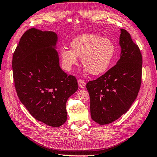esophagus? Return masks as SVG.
<instances>
[{"label":"esophagus","mask_w":157,"mask_h":157,"mask_svg":"<svg viewBox=\"0 0 157 157\" xmlns=\"http://www.w3.org/2000/svg\"><path fill=\"white\" fill-rule=\"evenodd\" d=\"M78 85L80 88H84L86 87V82H85L82 79H78Z\"/></svg>","instance_id":"34e87169"}]
</instances>
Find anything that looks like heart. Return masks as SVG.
Segmentation results:
<instances>
[{
  "mask_svg": "<svg viewBox=\"0 0 157 157\" xmlns=\"http://www.w3.org/2000/svg\"><path fill=\"white\" fill-rule=\"evenodd\" d=\"M116 45L111 39L95 34H83L74 39L70 49L62 48L60 58L62 66L70 70L78 63V56L82 57V64L91 75L102 74L109 68L114 56Z\"/></svg>",
  "mask_w": 157,
  "mask_h": 157,
  "instance_id": "1",
  "label": "heart"
}]
</instances>
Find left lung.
Returning <instances> with one entry per match:
<instances>
[{
  "instance_id": "obj_1",
  "label": "left lung",
  "mask_w": 157,
  "mask_h": 157,
  "mask_svg": "<svg viewBox=\"0 0 157 157\" xmlns=\"http://www.w3.org/2000/svg\"><path fill=\"white\" fill-rule=\"evenodd\" d=\"M120 59L101 77L89 82L91 118L101 125L118 119L129 109L141 83L142 55L126 30L120 29Z\"/></svg>"
}]
</instances>
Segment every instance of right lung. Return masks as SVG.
<instances>
[{
  "mask_svg": "<svg viewBox=\"0 0 157 157\" xmlns=\"http://www.w3.org/2000/svg\"><path fill=\"white\" fill-rule=\"evenodd\" d=\"M57 35L35 28L22 35L13 54L15 88L21 103L34 118L52 127L67 120L66 104L78 90V81L59 64Z\"/></svg>",
  "mask_w": 157,
  "mask_h": 157,
  "instance_id": "1",
  "label": "right lung"
}]
</instances>
